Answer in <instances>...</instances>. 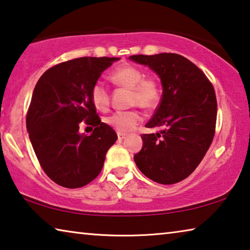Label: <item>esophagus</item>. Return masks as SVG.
I'll return each mask as SVG.
<instances>
[{
	"label": "esophagus",
	"instance_id": "1",
	"mask_svg": "<svg viewBox=\"0 0 250 250\" xmlns=\"http://www.w3.org/2000/svg\"><path fill=\"white\" fill-rule=\"evenodd\" d=\"M125 137H126V134H125V133H124V132H118V139H119V140L125 139Z\"/></svg>",
	"mask_w": 250,
	"mask_h": 250
}]
</instances>
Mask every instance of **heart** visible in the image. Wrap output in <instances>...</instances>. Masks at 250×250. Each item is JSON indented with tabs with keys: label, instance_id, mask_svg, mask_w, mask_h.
I'll use <instances>...</instances> for the list:
<instances>
[{
	"label": "heart",
	"instance_id": "obj_1",
	"mask_svg": "<svg viewBox=\"0 0 250 250\" xmlns=\"http://www.w3.org/2000/svg\"><path fill=\"white\" fill-rule=\"evenodd\" d=\"M114 84L130 91V104L152 110L161 99L160 83L154 78H145V72L132 65L119 66L110 74ZM90 98L98 110L105 111L110 105V92L101 82H96L90 90ZM142 120L137 110L117 111L105 119V122L118 132H129Z\"/></svg>",
	"mask_w": 250,
	"mask_h": 250
}]
</instances>
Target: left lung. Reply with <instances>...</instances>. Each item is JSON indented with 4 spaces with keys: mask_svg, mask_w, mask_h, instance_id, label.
<instances>
[{
    "mask_svg": "<svg viewBox=\"0 0 250 250\" xmlns=\"http://www.w3.org/2000/svg\"><path fill=\"white\" fill-rule=\"evenodd\" d=\"M159 75L162 96L142 134L144 146L133 159L149 179L172 185L191 175L210 146L216 130L215 89L206 74L182 55L160 53L131 55Z\"/></svg>",
    "mask_w": 250,
    "mask_h": 250,
    "instance_id": "left-lung-1",
    "label": "left lung"
}]
</instances>
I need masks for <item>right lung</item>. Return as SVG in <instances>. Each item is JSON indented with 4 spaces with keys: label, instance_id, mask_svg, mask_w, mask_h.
<instances>
[{
    "label": "right lung",
    "instance_id": "add662e5",
    "mask_svg": "<svg viewBox=\"0 0 250 250\" xmlns=\"http://www.w3.org/2000/svg\"><path fill=\"white\" fill-rule=\"evenodd\" d=\"M119 58L83 57L52 66L35 85L26 113V130L46 176L62 187L88 185L100 173L117 133L101 122L90 90ZM80 122L95 126L78 132Z\"/></svg>",
    "mask_w": 250,
    "mask_h": 250
}]
</instances>
